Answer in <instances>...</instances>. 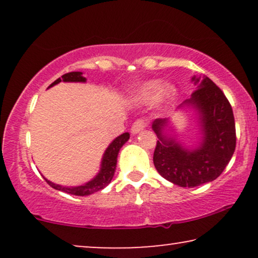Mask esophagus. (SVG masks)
I'll use <instances>...</instances> for the list:
<instances>
[{
	"instance_id": "esophagus-1",
	"label": "esophagus",
	"mask_w": 258,
	"mask_h": 258,
	"mask_svg": "<svg viewBox=\"0 0 258 258\" xmlns=\"http://www.w3.org/2000/svg\"><path fill=\"white\" fill-rule=\"evenodd\" d=\"M147 126V121L144 118H139L137 121L134 122V124L132 125V133L133 134H137L140 133L141 130H143Z\"/></svg>"
}]
</instances>
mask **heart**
Segmentation results:
<instances>
[{
    "mask_svg": "<svg viewBox=\"0 0 258 258\" xmlns=\"http://www.w3.org/2000/svg\"><path fill=\"white\" fill-rule=\"evenodd\" d=\"M163 89V84H162L161 81H150L146 84H143L139 90V97L144 102H150L154 101ZM175 94V89L170 86L164 87L163 89V95L165 96L170 97Z\"/></svg>",
    "mask_w": 258,
    "mask_h": 258,
    "instance_id": "heart-1",
    "label": "heart"
}]
</instances>
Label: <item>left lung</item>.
Listing matches in <instances>:
<instances>
[{"mask_svg": "<svg viewBox=\"0 0 258 258\" xmlns=\"http://www.w3.org/2000/svg\"><path fill=\"white\" fill-rule=\"evenodd\" d=\"M192 80L200 82L196 77ZM185 103L195 105L202 116V147L183 149L175 140L163 135L168 119L158 118L153 124L158 137L154 164L162 177L179 186L192 188L214 181L223 172L236 148V128L230 102L209 77H204Z\"/></svg>", "mask_w": 258, "mask_h": 258, "instance_id": "1", "label": "left lung"}]
</instances>
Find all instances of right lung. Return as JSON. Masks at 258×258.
I'll return each mask as SVG.
<instances>
[{
	"instance_id": "right-lung-1",
	"label": "right lung",
	"mask_w": 258,
	"mask_h": 258,
	"mask_svg": "<svg viewBox=\"0 0 258 258\" xmlns=\"http://www.w3.org/2000/svg\"><path fill=\"white\" fill-rule=\"evenodd\" d=\"M64 81V82H84L86 77L82 76V73L80 72H73V73H67L62 77H59L52 82L49 87H52L54 84H57ZM129 140V134L124 133L121 136H118L117 139L112 141V143L108 147V149L105 150V154L102 160V168L100 174H98L94 179H91L90 182L86 183V184L80 185V186H62L58 184H55L48 179H45V182L48 183L51 188L56 190H61L67 194H72V195L76 196H87L91 195V194L100 191L103 188H105L109 183L111 182L112 177H114L115 170H116V163H117V155L118 151L121 149L123 144Z\"/></svg>"
}]
</instances>
